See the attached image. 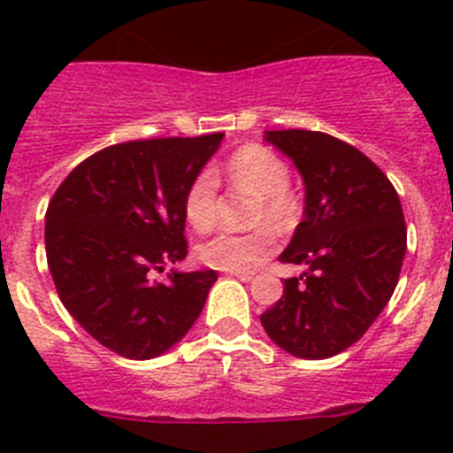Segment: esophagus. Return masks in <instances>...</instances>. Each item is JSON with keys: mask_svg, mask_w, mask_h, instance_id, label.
<instances>
[{"mask_svg": "<svg viewBox=\"0 0 453 453\" xmlns=\"http://www.w3.org/2000/svg\"><path fill=\"white\" fill-rule=\"evenodd\" d=\"M231 276H235V279H240V281H251L254 279V272H245V270H240V272H229Z\"/></svg>", "mask_w": 453, "mask_h": 453, "instance_id": "obj_1", "label": "esophagus"}]
</instances>
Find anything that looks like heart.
Listing matches in <instances>:
<instances>
[{
  "label": "heart",
  "instance_id": "1",
  "mask_svg": "<svg viewBox=\"0 0 453 453\" xmlns=\"http://www.w3.org/2000/svg\"><path fill=\"white\" fill-rule=\"evenodd\" d=\"M229 179L240 188H247L258 197L254 222L267 224L274 231H288L295 224V202L288 195L290 170L286 163L261 145L240 147L226 163ZM183 213L188 224L199 234L213 229L218 219V174L211 167L192 179L183 199ZM274 250L270 231L258 229L251 234H218L199 245V261L224 272H240L263 261Z\"/></svg>",
  "mask_w": 453,
  "mask_h": 453
}]
</instances>
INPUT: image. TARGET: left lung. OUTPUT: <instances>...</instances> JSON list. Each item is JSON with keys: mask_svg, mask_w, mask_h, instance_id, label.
I'll return each mask as SVG.
<instances>
[{"mask_svg": "<svg viewBox=\"0 0 453 453\" xmlns=\"http://www.w3.org/2000/svg\"><path fill=\"white\" fill-rule=\"evenodd\" d=\"M303 179V219L279 261L303 265L261 315L274 345L322 361L363 338L399 281L406 254L402 202L363 151L329 134L265 131Z\"/></svg>", "mask_w": 453, "mask_h": 453, "instance_id": "1", "label": "left lung"}]
</instances>
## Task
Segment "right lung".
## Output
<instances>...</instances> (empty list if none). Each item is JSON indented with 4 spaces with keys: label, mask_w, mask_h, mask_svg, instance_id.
Here are the masks:
<instances>
[{
    "label": "right lung",
    "mask_w": 453,
    "mask_h": 453,
    "mask_svg": "<svg viewBox=\"0 0 453 453\" xmlns=\"http://www.w3.org/2000/svg\"><path fill=\"white\" fill-rule=\"evenodd\" d=\"M224 134L119 142L67 174L45 215L47 265L67 313L124 358L165 354L197 322L215 270L186 258L183 199Z\"/></svg>",
    "instance_id": "obj_1"
}]
</instances>
